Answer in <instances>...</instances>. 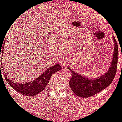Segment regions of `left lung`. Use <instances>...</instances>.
<instances>
[{
    "label": "left lung",
    "instance_id": "left-lung-1",
    "mask_svg": "<svg viewBox=\"0 0 122 122\" xmlns=\"http://www.w3.org/2000/svg\"><path fill=\"white\" fill-rule=\"evenodd\" d=\"M113 40L114 41V50L112 62L106 72L99 77L92 79L86 78L78 72L72 71L71 68L68 67L72 73V78L69 85L76 95L82 98H89L103 91L112 83L117 71L119 53L118 46L114 37H113Z\"/></svg>",
    "mask_w": 122,
    "mask_h": 122
}]
</instances>
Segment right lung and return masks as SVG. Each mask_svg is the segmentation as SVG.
I'll use <instances>...</instances> for the list:
<instances>
[{"instance_id":"1","label":"right lung","mask_w":122,"mask_h":122,"mask_svg":"<svg viewBox=\"0 0 122 122\" xmlns=\"http://www.w3.org/2000/svg\"><path fill=\"white\" fill-rule=\"evenodd\" d=\"M3 53V52H2V54ZM3 64H1L0 65V70L1 68H3ZM61 66L60 64H57L56 65H52L46 70L44 73L40 75L36 79L33 80V81L28 82L25 84L16 83L10 79V78L7 77V75L4 73L3 75L7 82L9 84L10 86H11V88L15 89L16 91L24 95L33 96L36 95L40 92L43 91L49 82L51 76L55 72L61 70Z\"/></svg>"}]
</instances>
